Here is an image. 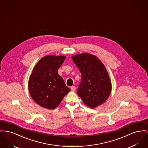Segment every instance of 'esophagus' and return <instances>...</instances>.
<instances>
[{
  "label": "esophagus",
  "mask_w": 148,
  "mask_h": 148,
  "mask_svg": "<svg viewBox=\"0 0 148 148\" xmlns=\"http://www.w3.org/2000/svg\"><path fill=\"white\" fill-rule=\"evenodd\" d=\"M70 89L72 92H74L76 90V87L75 86H72V87H70Z\"/></svg>",
  "instance_id": "esophagus-1"
}]
</instances>
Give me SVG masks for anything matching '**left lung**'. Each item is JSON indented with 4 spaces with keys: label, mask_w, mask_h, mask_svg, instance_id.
I'll return each mask as SVG.
<instances>
[{
    "label": "left lung",
    "mask_w": 148,
    "mask_h": 148,
    "mask_svg": "<svg viewBox=\"0 0 148 148\" xmlns=\"http://www.w3.org/2000/svg\"><path fill=\"white\" fill-rule=\"evenodd\" d=\"M71 58L81 73L78 95L91 108L103 104L112 89L111 82L104 64L97 56L87 52L73 55Z\"/></svg>",
    "instance_id": "1"
}]
</instances>
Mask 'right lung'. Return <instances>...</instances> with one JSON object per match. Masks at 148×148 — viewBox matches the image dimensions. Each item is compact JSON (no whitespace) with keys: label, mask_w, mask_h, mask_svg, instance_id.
Segmentation results:
<instances>
[{"label":"right lung","mask_w":148,"mask_h":148,"mask_svg":"<svg viewBox=\"0 0 148 148\" xmlns=\"http://www.w3.org/2000/svg\"><path fill=\"white\" fill-rule=\"evenodd\" d=\"M65 56L46 55L36 64L28 80L31 97L37 104L49 110L56 108L70 89L58 70Z\"/></svg>","instance_id":"add662e5"}]
</instances>
